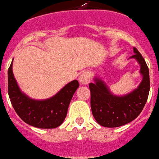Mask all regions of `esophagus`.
Returning <instances> with one entry per match:
<instances>
[{"mask_svg": "<svg viewBox=\"0 0 159 159\" xmlns=\"http://www.w3.org/2000/svg\"><path fill=\"white\" fill-rule=\"evenodd\" d=\"M90 80H91V74L88 71L83 72L79 77V81L81 84H87L90 82Z\"/></svg>", "mask_w": 159, "mask_h": 159, "instance_id": "obj_1", "label": "esophagus"}]
</instances>
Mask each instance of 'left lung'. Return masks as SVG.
<instances>
[{"label":"left lung","instance_id":"8db88e82","mask_svg":"<svg viewBox=\"0 0 159 159\" xmlns=\"http://www.w3.org/2000/svg\"><path fill=\"white\" fill-rule=\"evenodd\" d=\"M134 55L140 64L142 80L138 87L130 92L117 96L112 93L108 86L101 78L95 77L94 83H90L91 112L97 122L107 128L125 125L136 119L148 101L150 90L149 69L138 50L134 47Z\"/></svg>","mask_w":159,"mask_h":159}]
</instances>
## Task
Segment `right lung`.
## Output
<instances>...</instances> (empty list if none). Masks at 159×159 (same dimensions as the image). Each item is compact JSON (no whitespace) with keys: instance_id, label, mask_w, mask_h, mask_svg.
Wrapping results in <instances>:
<instances>
[{"instance_id":"right-lung-1","label":"right lung","mask_w":159,"mask_h":159,"mask_svg":"<svg viewBox=\"0 0 159 159\" xmlns=\"http://www.w3.org/2000/svg\"><path fill=\"white\" fill-rule=\"evenodd\" d=\"M79 85L75 80L64 85L53 97L34 100L20 90L13 75L12 62L8 68V95L11 105L22 120L36 128L53 129L62 125Z\"/></svg>"}]
</instances>
